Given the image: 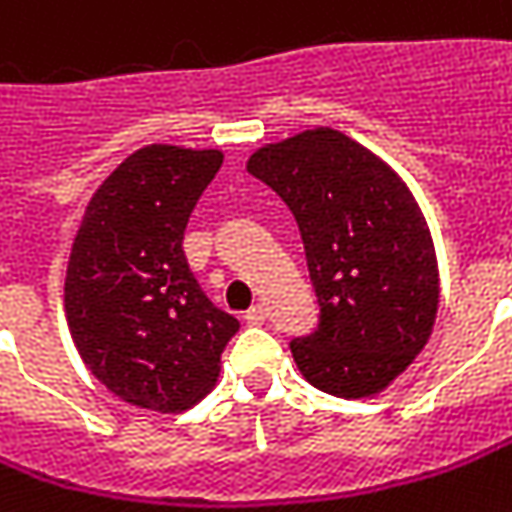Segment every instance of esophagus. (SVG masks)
I'll return each instance as SVG.
<instances>
[{
	"mask_svg": "<svg viewBox=\"0 0 512 512\" xmlns=\"http://www.w3.org/2000/svg\"><path fill=\"white\" fill-rule=\"evenodd\" d=\"M246 324H263L266 321V307L263 304H255V307H249L246 310Z\"/></svg>",
	"mask_w": 512,
	"mask_h": 512,
	"instance_id": "obj_1",
	"label": "esophagus"
}]
</instances>
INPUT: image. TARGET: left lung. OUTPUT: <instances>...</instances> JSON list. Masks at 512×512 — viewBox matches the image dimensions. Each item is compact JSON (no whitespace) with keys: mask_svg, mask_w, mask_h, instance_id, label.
<instances>
[{"mask_svg":"<svg viewBox=\"0 0 512 512\" xmlns=\"http://www.w3.org/2000/svg\"><path fill=\"white\" fill-rule=\"evenodd\" d=\"M246 167L289 205L304 240L321 313L310 336L289 342L298 371L333 397H374L435 327L437 260L417 199L330 127L266 144Z\"/></svg>","mask_w":512,"mask_h":512,"instance_id":"1","label":"left lung"}]
</instances>
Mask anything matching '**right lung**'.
<instances>
[{
  "instance_id": "1",
  "label": "right lung",
  "mask_w": 512,
  "mask_h": 512,
  "mask_svg": "<svg viewBox=\"0 0 512 512\" xmlns=\"http://www.w3.org/2000/svg\"><path fill=\"white\" fill-rule=\"evenodd\" d=\"M220 150L150 144L86 205L66 269V318L86 368L124 403L176 414L202 400L240 321L208 301L182 249Z\"/></svg>"
}]
</instances>
